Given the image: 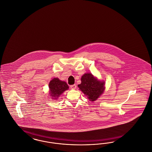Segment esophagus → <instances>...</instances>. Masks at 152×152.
I'll use <instances>...</instances> for the list:
<instances>
[{
	"label": "esophagus",
	"instance_id": "esophagus-1",
	"mask_svg": "<svg viewBox=\"0 0 152 152\" xmlns=\"http://www.w3.org/2000/svg\"><path fill=\"white\" fill-rule=\"evenodd\" d=\"M70 87L72 89H75L76 88V84H73V85H71Z\"/></svg>",
	"mask_w": 152,
	"mask_h": 152
}]
</instances>
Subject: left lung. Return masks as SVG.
Returning a JSON list of instances; mask_svg holds the SVG:
<instances>
[{
    "label": "left lung",
    "instance_id": "1",
    "mask_svg": "<svg viewBox=\"0 0 152 152\" xmlns=\"http://www.w3.org/2000/svg\"><path fill=\"white\" fill-rule=\"evenodd\" d=\"M81 81V83L78 85V87L90 101L96 100L104 91V83L97 80L91 73L84 74Z\"/></svg>",
    "mask_w": 152,
    "mask_h": 152
}]
</instances>
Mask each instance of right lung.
I'll use <instances>...</instances> for the list:
<instances>
[{"mask_svg":"<svg viewBox=\"0 0 152 152\" xmlns=\"http://www.w3.org/2000/svg\"><path fill=\"white\" fill-rule=\"evenodd\" d=\"M49 88L50 95L54 97V99H57L60 94L67 90L69 87L65 81H62L58 78H54L50 82Z\"/></svg>","mask_w":152,"mask_h":152,"instance_id":"add662e5","label":"right lung"}]
</instances>
